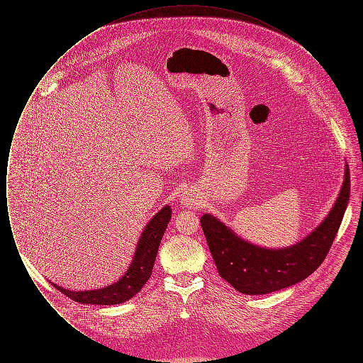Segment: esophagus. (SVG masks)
Instances as JSON below:
<instances>
[{
    "label": "esophagus",
    "instance_id": "esophagus-1",
    "mask_svg": "<svg viewBox=\"0 0 363 363\" xmlns=\"http://www.w3.org/2000/svg\"><path fill=\"white\" fill-rule=\"evenodd\" d=\"M181 201H182L184 206H188V207H194V206H196V199H194V196H191L188 191L181 196Z\"/></svg>",
    "mask_w": 363,
    "mask_h": 363
}]
</instances>
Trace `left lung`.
Listing matches in <instances>:
<instances>
[{
  "label": "left lung",
  "mask_w": 363,
  "mask_h": 363,
  "mask_svg": "<svg viewBox=\"0 0 363 363\" xmlns=\"http://www.w3.org/2000/svg\"><path fill=\"white\" fill-rule=\"evenodd\" d=\"M350 199V172L325 220L303 241L284 249H264L235 235L212 215L200 223L219 275L237 291L247 295L274 293L311 275L327 257L342 225Z\"/></svg>",
  "instance_id": "left-lung-1"
}]
</instances>
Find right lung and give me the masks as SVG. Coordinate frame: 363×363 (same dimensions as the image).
I'll use <instances>...</instances> for the list:
<instances>
[{
  "label": "right lung",
  "mask_w": 363,
  "mask_h": 363,
  "mask_svg": "<svg viewBox=\"0 0 363 363\" xmlns=\"http://www.w3.org/2000/svg\"><path fill=\"white\" fill-rule=\"evenodd\" d=\"M2 177L4 173L1 172V178ZM170 219H172V209L169 206H166L150 220V223L144 228L140 237L138 249L129 269L116 283L104 289L89 290V291H69L54 283H52V286L79 303L104 306V305H117V303L129 301L143 289V286L151 277L159 243L162 241V237L166 231V227L169 225Z\"/></svg>",
  "instance_id": "right-lung-1"
}]
</instances>
